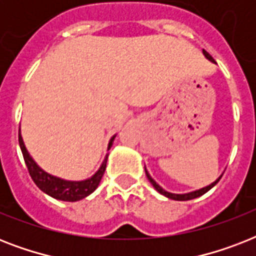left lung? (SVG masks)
I'll use <instances>...</instances> for the list:
<instances>
[{
	"label": "left lung",
	"mask_w": 256,
	"mask_h": 256,
	"mask_svg": "<svg viewBox=\"0 0 256 256\" xmlns=\"http://www.w3.org/2000/svg\"><path fill=\"white\" fill-rule=\"evenodd\" d=\"M203 54H204V57H206L207 60H208V61H211V62H212V64H216V62L214 61V58L211 57L210 54L207 53L206 50H203ZM144 171H146L148 179V180H150V183H152V186H154V188H156V190L158 191L160 194L164 195L166 198L174 199V200H190V199L198 198V196H200V195L206 194V192L208 190H211V188H212V187H214L215 184H216V183L219 182V179L222 178V175H220V176H219V178L216 179L215 182H212V183H211V184H208V186H206V187H202V188H199V190L191 191V192H186V194H174V192H168V191H166V190H164V188H162V187H160V184H158V183H156V180H154V179L152 178V175L148 174V170H146V168H144Z\"/></svg>",
	"instance_id": "1"
}]
</instances>
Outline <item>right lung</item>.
I'll list each match as a JSON object with an SVG mask.
<instances>
[{"mask_svg":"<svg viewBox=\"0 0 256 256\" xmlns=\"http://www.w3.org/2000/svg\"><path fill=\"white\" fill-rule=\"evenodd\" d=\"M114 138H116V136H112L110 142H108V150H110V148L112 146ZM18 142H20V148H21L22 156H24L30 176L34 180V183L37 184L38 188L44 191L45 194L50 195L52 198L65 200V202H77V200L86 198L88 195L92 194V191L98 187L100 179L104 176V170H106L108 154H106L104 162H102L100 168H98L96 174L90 176V178L85 179V180H66V179L58 178V176H54V175L46 172L45 170H42L36 164V160L32 158L29 152L26 150L25 144H24V140L21 136V130L18 132Z\"/></svg>","mask_w":256,"mask_h":256,"instance_id":"right-lung-1","label":"right lung"}]
</instances>
